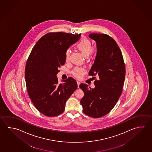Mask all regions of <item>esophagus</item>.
<instances>
[{"label":"esophagus","instance_id":"esophagus-1","mask_svg":"<svg viewBox=\"0 0 152 152\" xmlns=\"http://www.w3.org/2000/svg\"><path fill=\"white\" fill-rule=\"evenodd\" d=\"M77 85H78V88H79V85H80V83L79 81H77Z\"/></svg>","mask_w":152,"mask_h":152}]
</instances>
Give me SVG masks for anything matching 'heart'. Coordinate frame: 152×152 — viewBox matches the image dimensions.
<instances>
[{
	"label": "heart",
	"mask_w": 152,
	"mask_h": 152,
	"mask_svg": "<svg viewBox=\"0 0 152 152\" xmlns=\"http://www.w3.org/2000/svg\"><path fill=\"white\" fill-rule=\"evenodd\" d=\"M76 48L82 53L85 56L88 57L89 54L91 56L93 55L95 53V50L92 48V44L91 42L87 38L84 37L81 39L80 42L78 43L76 45ZM70 51L69 50H67L65 53V59L66 61H68L69 58ZM86 71L84 68H75L72 71L73 75L77 78H80L83 75L85 74Z\"/></svg>",
	"instance_id": "b5f03b06"
}]
</instances>
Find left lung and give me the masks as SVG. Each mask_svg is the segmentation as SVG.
<instances>
[{"label":"left lung","instance_id":"1","mask_svg":"<svg viewBox=\"0 0 152 152\" xmlns=\"http://www.w3.org/2000/svg\"><path fill=\"white\" fill-rule=\"evenodd\" d=\"M96 45V54L88 75L98 80L92 88L82 83L84 96L80 100L83 111L90 117L107 114L117 103L122 92L125 67L122 52L116 42L108 35L93 33L88 35Z\"/></svg>","mask_w":152,"mask_h":152}]
</instances>
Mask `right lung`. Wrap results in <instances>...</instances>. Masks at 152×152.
Returning <instances> with one entry per match:
<instances>
[{
  "mask_svg": "<svg viewBox=\"0 0 152 152\" xmlns=\"http://www.w3.org/2000/svg\"><path fill=\"white\" fill-rule=\"evenodd\" d=\"M80 35L48 33L40 38L30 54L25 69L28 93L35 107L45 116L61 114L67 100L77 89L73 78L59 84L56 75L66 62V51Z\"/></svg>",
  "mask_w": 152,
  "mask_h": 152,
  "instance_id": "add662e5",
  "label": "right lung"
}]
</instances>
